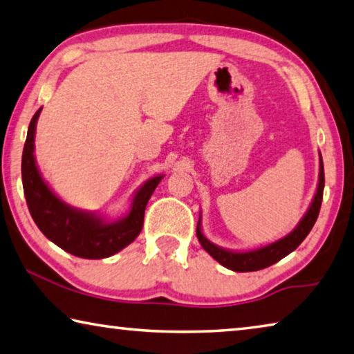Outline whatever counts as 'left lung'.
Listing matches in <instances>:
<instances>
[{
    "label": "left lung",
    "mask_w": 354,
    "mask_h": 354,
    "mask_svg": "<svg viewBox=\"0 0 354 354\" xmlns=\"http://www.w3.org/2000/svg\"><path fill=\"white\" fill-rule=\"evenodd\" d=\"M320 156V171H319V184H317V192L310 203L306 214L303 215V218L299 220V223L293 227L289 234L279 239L277 242H272L263 247L248 250V251H232L221 248L218 245L212 243L209 239L203 234L201 231V217L198 218V225H196V237L201 243V247L205 248L209 254H211L215 261L221 266L230 268L232 272H256L262 270V268L273 266L274 262H278L290 254L293 250L298 248V245L301 243L309 231L313 230L317 217H319L322 198H323V187H325V171H323V159Z\"/></svg>",
    "instance_id": "1"
}]
</instances>
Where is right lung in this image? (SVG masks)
I'll return each instance as SVG.
<instances>
[{
  "label": "right lung",
  "instance_id": "right-lung-1",
  "mask_svg": "<svg viewBox=\"0 0 354 354\" xmlns=\"http://www.w3.org/2000/svg\"><path fill=\"white\" fill-rule=\"evenodd\" d=\"M40 109L29 123L21 158V179L28 209L46 239L67 253L84 259H104L128 247L140 234L145 207L164 175L149 178L136 190L128 214L107 220L95 212L68 206L50 189L37 169L34 137Z\"/></svg>",
  "mask_w": 354,
  "mask_h": 354
}]
</instances>
